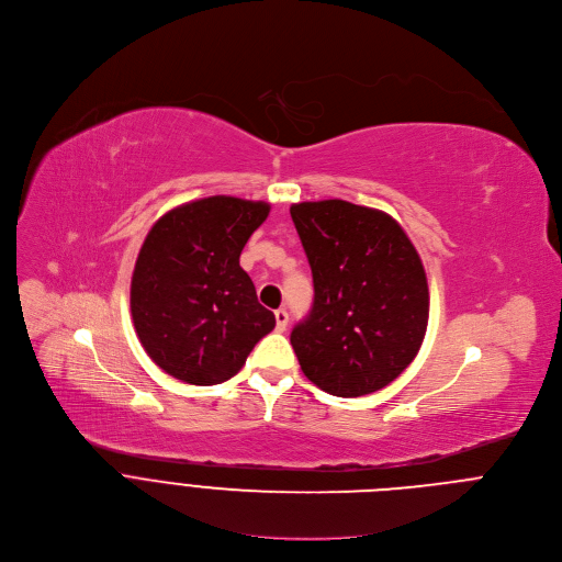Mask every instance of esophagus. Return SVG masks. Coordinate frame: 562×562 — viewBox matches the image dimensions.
<instances>
[{
	"mask_svg": "<svg viewBox=\"0 0 562 562\" xmlns=\"http://www.w3.org/2000/svg\"><path fill=\"white\" fill-rule=\"evenodd\" d=\"M289 326V313L284 308H278L276 311V330L278 333H284Z\"/></svg>",
	"mask_w": 562,
	"mask_h": 562,
	"instance_id": "1",
	"label": "esophagus"
}]
</instances>
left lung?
Listing matches in <instances>:
<instances>
[{"mask_svg":"<svg viewBox=\"0 0 562 562\" xmlns=\"http://www.w3.org/2000/svg\"><path fill=\"white\" fill-rule=\"evenodd\" d=\"M313 271V308L291 333L319 390L357 398L383 390L416 359L429 322L423 260L385 212L341 199L291 205Z\"/></svg>","mask_w":562,"mask_h":562,"instance_id":"left-lung-1","label":"left lung"}]
</instances>
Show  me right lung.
<instances>
[{
	"label": "right lung",
	"mask_w": 562,
	"mask_h": 562,
	"mask_svg": "<svg viewBox=\"0 0 562 562\" xmlns=\"http://www.w3.org/2000/svg\"><path fill=\"white\" fill-rule=\"evenodd\" d=\"M269 203L207 196L166 212L144 238L131 278L133 326L146 355L190 385H216L245 366L276 315L240 267Z\"/></svg>",
	"instance_id": "right-lung-1"
}]
</instances>
